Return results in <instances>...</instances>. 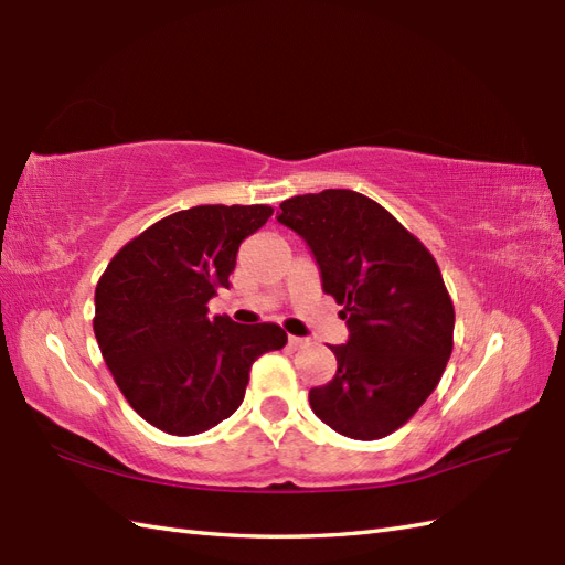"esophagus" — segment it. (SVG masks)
<instances>
[{"label": "esophagus", "instance_id": "esophagus-1", "mask_svg": "<svg viewBox=\"0 0 565 565\" xmlns=\"http://www.w3.org/2000/svg\"><path fill=\"white\" fill-rule=\"evenodd\" d=\"M306 344H308V340L294 338V334H289V347H291V350H301V347H306Z\"/></svg>", "mask_w": 565, "mask_h": 565}]
</instances>
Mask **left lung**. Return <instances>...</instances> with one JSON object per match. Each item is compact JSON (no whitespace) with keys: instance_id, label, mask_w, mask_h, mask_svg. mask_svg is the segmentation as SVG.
<instances>
[{"instance_id":"obj_1","label":"left lung","mask_w":565,"mask_h":565,"mask_svg":"<svg viewBox=\"0 0 565 565\" xmlns=\"http://www.w3.org/2000/svg\"><path fill=\"white\" fill-rule=\"evenodd\" d=\"M276 221L306 239L322 291L350 340L330 347L338 374L310 388L313 413L352 439H381L437 388L454 347V306L429 249L364 194L326 189L286 199Z\"/></svg>"}]
</instances>
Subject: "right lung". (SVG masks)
Masks as SVG:
<instances>
[{"mask_svg": "<svg viewBox=\"0 0 565 565\" xmlns=\"http://www.w3.org/2000/svg\"><path fill=\"white\" fill-rule=\"evenodd\" d=\"M271 206H194L167 215L116 252L94 294V334L130 407L167 435H199L231 417L249 369L281 350L274 322L209 316L227 289L239 243Z\"/></svg>", "mask_w": 565, "mask_h": 565, "instance_id": "1", "label": "right lung"}]
</instances>
